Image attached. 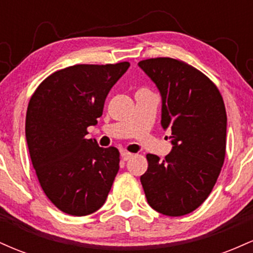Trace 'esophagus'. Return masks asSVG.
<instances>
[{"label":"esophagus","mask_w":253,"mask_h":253,"mask_svg":"<svg viewBox=\"0 0 253 253\" xmlns=\"http://www.w3.org/2000/svg\"><path fill=\"white\" fill-rule=\"evenodd\" d=\"M132 156V153L127 152V151H123V152H121V158H123V161H128Z\"/></svg>","instance_id":"1"}]
</instances>
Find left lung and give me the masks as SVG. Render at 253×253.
Segmentation results:
<instances>
[{
    "label": "left lung",
    "mask_w": 253,
    "mask_h": 253,
    "mask_svg": "<svg viewBox=\"0 0 253 253\" xmlns=\"http://www.w3.org/2000/svg\"><path fill=\"white\" fill-rule=\"evenodd\" d=\"M162 96V127L171 129L172 150L164 159L146 156L140 177L147 202L158 213L182 216L213 189L225 161L227 115L216 85L201 71L173 58L138 63Z\"/></svg>",
    "instance_id": "obj_1"
}]
</instances>
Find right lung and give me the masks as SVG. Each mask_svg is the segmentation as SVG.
Masks as SVG:
<instances>
[{
  "label": "right lung",
  "instance_id": "right-lung-1",
  "mask_svg": "<svg viewBox=\"0 0 253 253\" xmlns=\"http://www.w3.org/2000/svg\"><path fill=\"white\" fill-rule=\"evenodd\" d=\"M128 68V62L69 66L32 95L26 114L31 161L43 193L64 213L88 215L106 202L120 153L86 139V128L97 124L109 90Z\"/></svg>",
  "mask_w": 253,
  "mask_h": 253
}]
</instances>
